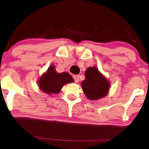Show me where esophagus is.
I'll list each match as a JSON object with an SVG mask.
<instances>
[{
	"label": "esophagus",
	"instance_id": "obj_1",
	"mask_svg": "<svg viewBox=\"0 0 149 149\" xmlns=\"http://www.w3.org/2000/svg\"><path fill=\"white\" fill-rule=\"evenodd\" d=\"M73 79H74V81L76 83H77V82H79V75H74L73 76Z\"/></svg>",
	"mask_w": 149,
	"mask_h": 149
}]
</instances>
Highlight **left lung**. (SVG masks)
<instances>
[{"mask_svg": "<svg viewBox=\"0 0 149 149\" xmlns=\"http://www.w3.org/2000/svg\"><path fill=\"white\" fill-rule=\"evenodd\" d=\"M85 77L81 82V87L89 100H99L108 94L109 82L96 67H90L86 70Z\"/></svg>", "mask_w": 149, "mask_h": 149, "instance_id": "1", "label": "left lung"}]
</instances>
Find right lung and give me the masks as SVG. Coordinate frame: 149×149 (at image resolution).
Listing matches in <instances>:
<instances>
[{
    "label": "right lung",
    "instance_id": "right-lung-1",
    "mask_svg": "<svg viewBox=\"0 0 149 149\" xmlns=\"http://www.w3.org/2000/svg\"><path fill=\"white\" fill-rule=\"evenodd\" d=\"M74 79L67 72L58 73L54 65L49 66L47 72L38 80V87L48 95L56 94L61 91L63 85L72 83Z\"/></svg>",
    "mask_w": 149,
    "mask_h": 149
}]
</instances>
